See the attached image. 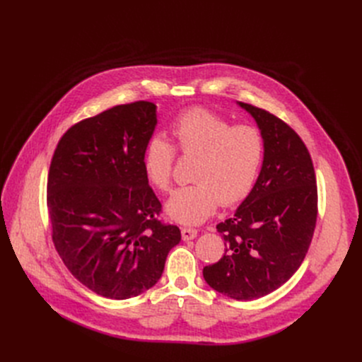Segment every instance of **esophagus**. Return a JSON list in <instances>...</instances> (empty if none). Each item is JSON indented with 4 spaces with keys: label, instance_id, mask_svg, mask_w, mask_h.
<instances>
[{
    "label": "esophagus",
    "instance_id": "34e87169",
    "mask_svg": "<svg viewBox=\"0 0 362 362\" xmlns=\"http://www.w3.org/2000/svg\"><path fill=\"white\" fill-rule=\"evenodd\" d=\"M197 236H198L197 229H191V227H183V229H182V239L183 240H192Z\"/></svg>",
    "mask_w": 362,
    "mask_h": 362
}]
</instances>
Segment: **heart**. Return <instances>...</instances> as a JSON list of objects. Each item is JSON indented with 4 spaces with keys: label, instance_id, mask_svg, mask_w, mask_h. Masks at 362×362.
Masks as SVG:
<instances>
[{
    "label": "heart",
    "instance_id": "1",
    "mask_svg": "<svg viewBox=\"0 0 362 362\" xmlns=\"http://www.w3.org/2000/svg\"><path fill=\"white\" fill-rule=\"evenodd\" d=\"M171 135L183 156H195L192 180L173 192L165 204L167 216L182 224H199L210 217L221 201L235 205L251 194L265 156L259 129L233 126L218 114L194 108L182 112L171 124ZM176 149L163 136L145 145L142 167L146 180L161 191L171 182Z\"/></svg>",
    "mask_w": 362,
    "mask_h": 362
}]
</instances>
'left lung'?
Returning a JSON list of instances; mask_svg holds the SVG:
<instances>
[{
  "instance_id": "obj_1",
  "label": "left lung",
  "mask_w": 362,
  "mask_h": 362,
  "mask_svg": "<svg viewBox=\"0 0 362 362\" xmlns=\"http://www.w3.org/2000/svg\"><path fill=\"white\" fill-rule=\"evenodd\" d=\"M248 111L265 141L251 194L235 216L217 224L224 255L202 270L210 286L236 300H252L286 283L305 258L317 221V186L310 152L298 133L269 111Z\"/></svg>"
}]
</instances>
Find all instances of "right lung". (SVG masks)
Instances as JSON below:
<instances>
[{
  "instance_id": "add662e5",
  "label": "right lung",
  "mask_w": 362,
  "mask_h": 362,
  "mask_svg": "<svg viewBox=\"0 0 362 362\" xmlns=\"http://www.w3.org/2000/svg\"><path fill=\"white\" fill-rule=\"evenodd\" d=\"M157 105L112 107L71 126L49 165L47 204L55 250L82 284L129 299L160 280L177 226L161 224L142 156L157 126Z\"/></svg>"
}]
</instances>
